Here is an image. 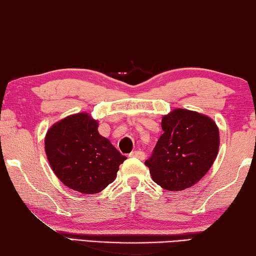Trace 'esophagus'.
<instances>
[{
    "instance_id": "34e87169",
    "label": "esophagus",
    "mask_w": 256,
    "mask_h": 256,
    "mask_svg": "<svg viewBox=\"0 0 256 256\" xmlns=\"http://www.w3.org/2000/svg\"><path fill=\"white\" fill-rule=\"evenodd\" d=\"M129 156L130 158H140V160L143 161L145 158V153L143 150H134L130 154H129Z\"/></svg>"
}]
</instances>
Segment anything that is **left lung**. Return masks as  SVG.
<instances>
[{"label":"left lung","instance_id":"obj_1","mask_svg":"<svg viewBox=\"0 0 256 256\" xmlns=\"http://www.w3.org/2000/svg\"><path fill=\"white\" fill-rule=\"evenodd\" d=\"M163 134L145 164L154 182L170 192L194 186L210 170L219 150L214 121L198 112L176 108L162 118Z\"/></svg>","mask_w":256,"mask_h":256}]
</instances>
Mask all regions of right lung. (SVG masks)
<instances>
[{"mask_svg": "<svg viewBox=\"0 0 256 256\" xmlns=\"http://www.w3.org/2000/svg\"><path fill=\"white\" fill-rule=\"evenodd\" d=\"M98 128V121L82 112L54 124L45 136V153L53 172L66 187L82 194L103 190L127 158Z\"/></svg>", "mask_w": 256, "mask_h": 256, "instance_id": "1", "label": "right lung"}]
</instances>
